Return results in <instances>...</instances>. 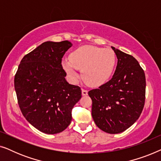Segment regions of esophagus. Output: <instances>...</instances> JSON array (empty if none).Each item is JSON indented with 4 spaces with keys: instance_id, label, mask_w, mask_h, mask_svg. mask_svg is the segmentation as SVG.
Here are the masks:
<instances>
[{
    "instance_id": "obj_1",
    "label": "esophagus",
    "mask_w": 161,
    "mask_h": 161,
    "mask_svg": "<svg viewBox=\"0 0 161 161\" xmlns=\"http://www.w3.org/2000/svg\"><path fill=\"white\" fill-rule=\"evenodd\" d=\"M87 94H88V91H87V90L82 89V95L83 96H86V95H87Z\"/></svg>"
}]
</instances>
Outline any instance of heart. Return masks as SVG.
I'll list each match as a JSON object with an SVG mask.
<instances>
[{
    "label": "heart",
    "instance_id": "1",
    "mask_svg": "<svg viewBox=\"0 0 161 161\" xmlns=\"http://www.w3.org/2000/svg\"><path fill=\"white\" fill-rule=\"evenodd\" d=\"M116 57L114 50L92 45H84L75 50L70 58H64L62 66L72 80L80 78L92 86H100L111 78L116 67Z\"/></svg>",
    "mask_w": 161,
    "mask_h": 161
}]
</instances>
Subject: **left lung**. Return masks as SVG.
Wrapping results in <instances>:
<instances>
[{
	"label": "left lung",
	"instance_id": "left-lung-1",
	"mask_svg": "<svg viewBox=\"0 0 161 161\" xmlns=\"http://www.w3.org/2000/svg\"><path fill=\"white\" fill-rule=\"evenodd\" d=\"M111 48L118 59L113 77L88 94L97 126L105 133L116 134L126 130L139 118L144 106L146 78L134 57Z\"/></svg>",
	"mask_w": 161,
	"mask_h": 161
}]
</instances>
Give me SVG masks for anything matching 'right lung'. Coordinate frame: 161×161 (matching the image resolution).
Listing matches in <instances>:
<instances>
[{"instance_id":"right-lung-1","label":"right lung","mask_w":161,"mask_h":161,"mask_svg":"<svg viewBox=\"0 0 161 161\" xmlns=\"http://www.w3.org/2000/svg\"><path fill=\"white\" fill-rule=\"evenodd\" d=\"M72 44L45 42L23 57L14 76V89L22 114L39 131L61 133L72 121V109L81 89L66 80L61 59Z\"/></svg>"}]
</instances>
